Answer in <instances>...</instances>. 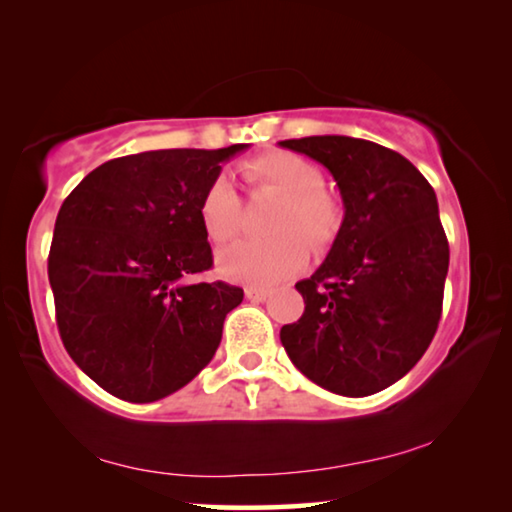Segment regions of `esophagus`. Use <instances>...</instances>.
<instances>
[{"label":"esophagus","instance_id":"obj_1","mask_svg":"<svg viewBox=\"0 0 512 512\" xmlns=\"http://www.w3.org/2000/svg\"><path fill=\"white\" fill-rule=\"evenodd\" d=\"M271 296V291L269 289H246V298H250V300H255V303H264L266 298Z\"/></svg>","mask_w":512,"mask_h":512}]
</instances>
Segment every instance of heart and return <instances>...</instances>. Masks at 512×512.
<instances>
[{"label":"heart","instance_id":"b5f03b06","mask_svg":"<svg viewBox=\"0 0 512 512\" xmlns=\"http://www.w3.org/2000/svg\"><path fill=\"white\" fill-rule=\"evenodd\" d=\"M243 175L253 186H269L282 193L271 223V239L232 243L216 257L218 271L227 280L250 287H275L303 269L307 243L321 248L337 230L335 200L323 189L321 168L294 152H266L243 164ZM200 223L209 239L223 243L241 227V198L227 175L207 184L198 205Z\"/></svg>","mask_w":512,"mask_h":512}]
</instances>
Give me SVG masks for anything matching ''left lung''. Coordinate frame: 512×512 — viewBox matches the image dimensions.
Returning <instances> with one entry per match:
<instances>
[{"label": "left lung", "mask_w": 512, "mask_h": 512, "mask_svg": "<svg viewBox=\"0 0 512 512\" xmlns=\"http://www.w3.org/2000/svg\"><path fill=\"white\" fill-rule=\"evenodd\" d=\"M330 170L344 221L296 282L305 312L282 326L296 369L328 392L369 396L401 380L440 323L449 243L433 186L403 154L351 136L280 141Z\"/></svg>", "instance_id": "1"}]
</instances>
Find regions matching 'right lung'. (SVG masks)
<instances>
[{
	"label": "right lung",
	"instance_id": "1",
	"mask_svg": "<svg viewBox=\"0 0 512 512\" xmlns=\"http://www.w3.org/2000/svg\"><path fill=\"white\" fill-rule=\"evenodd\" d=\"M246 148L127 154L63 200L47 259L56 323L77 367L118 399L159 401L212 362L243 289L196 280L214 264L198 205Z\"/></svg>",
	"mask_w": 512,
	"mask_h": 512
}]
</instances>
